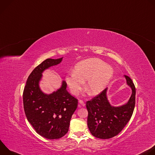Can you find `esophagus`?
Wrapping results in <instances>:
<instances>
[{"instance_id":"1","label":"esophagus","mask_w":155,"mask_h":155,"mask_svg":"<svg viewBox=\"0 0 155 155\" xmlns=\"http://www.w3.org/2000/svg\"><path fill=\"white\" fill-rule=\"evenodd\" d=\"M78 103H79L78 106H79L80 107H81V106H84V105H85L84 102L82 100H79V101H78Z\"/></svg>"}]
</instances>
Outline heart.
Instances as JSON below:
<instances>
[{
    "instance_id": "obj_1",
    "label": "heart",
    "mask_w": 155,
    "mask_h": 155,
    "mask_svg": "<svg viewBox=\"0 0 155 155\" xmlns=\"http://www.w3.org/2000/svg\"><path fill=\"white\" fill-rule=\"evenodd\" d=\"M114 74L112 68L97 58L82 61L75 65L74 72L65 77V81L73 94H77L86 80L85 90L92 96L101 93Z\"/></svg>"
}]
</instances>
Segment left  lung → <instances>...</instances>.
Returning <instances> with one entry per match:
<instances>
[{
    "label": "left lung",
    "mask_w": 155,
    "mask_h": 155,
    "mask_svg": "<svg viewBox=\"0 0 155 155\" xmlns=\"http://www.w3.org/2000/svg\"><path fill=\"white\" fill-rule=\"evenodd\" d=\"M131 87L132 94L128 102L120 107L110 105L105 88L100 94L86 102L88 112L87 126L94 137L108 139L117 136L130 120L136 104V87L130 78L124 75Z\"/></svg>",
    "instance_id": "left-lung-1"
}]
</instances>
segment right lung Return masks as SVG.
<instances>
[{
    "label": "right lung",
    "mask_w": 155,
    "mask_h": 155,
    "mask_svg": "<svg viewBox=\"0 0 155 155\" xmlns=\"http://www.w3.org/2000/svg\"><path fill=\"white\" fill-rule=\"evenodd\" d=\"M62 58L47 59L29 75L23 91V105L28 121L37 133L48 139H58L67 134L70 121L78 105V100L66 90L67 83L50 94L43 93L39 87L42 72L58 65Z\"/></svg>",
    "instance_id": "right-lung-1"
}]
</instances>
